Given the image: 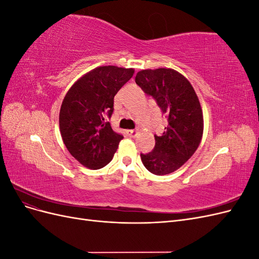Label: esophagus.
Masks as SVG:
<instances>
[{
  "instance_id": "1",
  "label": "esophagus",
  "mask_w": 259,
  "mask_h": 259,
  "mask_svg": "<svg viewBox=\"0 0 259 259\" xmlns=\"http://www.w3.org/2000/svg\"><path fill=\"white\" fill-rule=\"evenodd\" d=\"M138 133H139L138 130H128V131H127V135H128L130 137H136Z\"/></svg>"
}]
</instances>
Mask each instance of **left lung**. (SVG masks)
<instances>
[{
  "label": "left lung",
  "mask_w": 259,
  "mask_h": 259,
  "mask_svg": "<svg viewBox=\"0 0 259 259\" xmlns=\"http://www.w3.org/2000/svg\"><path fill=\"white\" fill-rule=\"evenodd\" d=\"M135 82L155 99L168 121L162 136L154 135L153 150L140 153V158L154 175L173 173L191 158L201 143L203 113L199 98L190 82L173 69L142 70Z\"/></svg>",
  "instance_id": "obj_1"
}]
</instances>
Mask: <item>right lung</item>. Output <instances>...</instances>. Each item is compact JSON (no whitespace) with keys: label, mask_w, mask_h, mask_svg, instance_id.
Listing matches in <instances>:
<instances>
[{"label":"right lung","mask_w":259,"mask_h":259,"mask_svg":"<svg viewBox=\"0 0 259 259\" xmlns=\"http://www.w3.org/2000/svg\"><path fill=\"white\" fill-rule=\"evenodd\" d=\"M134 74V69L104 66L77 80L62 100L60 134L68 151L91 169L106 166L123 136L115 133L107 117L113 112V98Z\"/></svg>","instance_id":"1"}]
</instances>
